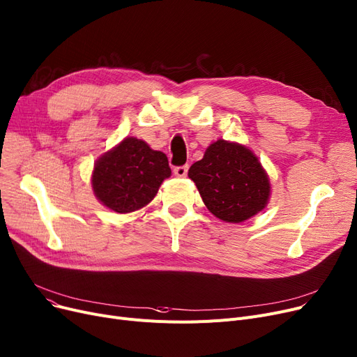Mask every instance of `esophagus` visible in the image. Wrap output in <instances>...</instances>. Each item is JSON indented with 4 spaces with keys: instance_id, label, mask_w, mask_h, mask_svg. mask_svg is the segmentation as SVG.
<instances>
[{
    "instance_id": "34e87169",
    "label": "esophagus",
    "mask_w": 357,
    "mask_h": 357,
    "mask_svg": "<svg viewBox=\"0 0 357 357\" xmlns=\"http://www.w3.org/2000/svg\"><path fill=\"white\" fill-rule=\"evenodd\" d=\"M188 169H190V166H188V165L175 166V167H174V174H175L178 178H185V176H186V174H188Z\"/></svg>"
}]
</instances>
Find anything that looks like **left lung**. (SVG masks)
<instances>
[{
  "mask_svg": "<svg viewBox=\"0 0 357 357\" xmlns=\"http://www.w3.org/2000/svg\"><path fill=\"white\" fill-rule=\"evenodd\" d=\"M188 176L207 208L227 222L253 217L265 208L271 194L268 175L252 150L226 140L213 143Z\"/></svg>",
  "mask_w": 357,
  "mask_h": 357,
  "instance_id": "left-lung-1",
  "label": "left lung"
}]
</instances>
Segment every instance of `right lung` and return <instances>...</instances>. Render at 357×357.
<instances>
[{"label":"right lung","mask_w":357,"mask_h":357,"mask_svg":"<svg viewBox=\"0 0 357 357\" xmlns=\"http://www.w3.org/2000/svg\"><path fill=\"white\" fill-rule=\"evenodd\" d=\"M171 167L165 153L136 137L124 139L98 159L92 172L97 198L116 213L136 211L155 198Z\"/></svg>","instance_id":"obj_1"}]
</instances>
